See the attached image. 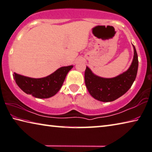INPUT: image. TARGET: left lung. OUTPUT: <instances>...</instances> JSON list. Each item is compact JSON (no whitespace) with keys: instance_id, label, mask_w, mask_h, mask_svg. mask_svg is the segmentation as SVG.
Returning <instances> with one entry per match:
<instances>
[{"instance_id":"8db88e82","label":"left lung","mask_w":152,"mask_h":152,"mask_svg":"<svg viewBox=\"0 0 152 152\" xmlns=\"http://www.w3.org/2000/svg\"><path fill=\"white\" fill-rule=\"evenodd\" d=\"M133 46L134 56L127 71L113 78H103L96 75L86 66L85 83L90 95L99 101L108 102L120 98L132 86L138 69V56Z\"/></svg>"}]
</instances>
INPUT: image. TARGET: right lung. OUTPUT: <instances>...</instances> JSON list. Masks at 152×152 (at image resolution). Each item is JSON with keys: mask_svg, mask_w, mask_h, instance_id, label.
Segmentation results:
<instances>
[{"mask_svg": "<svg viewBox=\"0 0 152 152\" xmlns=\"http://www.w3.org/2000/svg\"><path fill=\"white\" fill-rule=\"evenodd\" d=\"M73 65L63 66L43 78L35 79L14 73L13 78L20 89L37 98H48L58 92L63 86L67 73Z\"/></svg>", "mask_w": 152, "mask_h": 152, "instance_id": "1", "label": "right lung"}]
</instances>
